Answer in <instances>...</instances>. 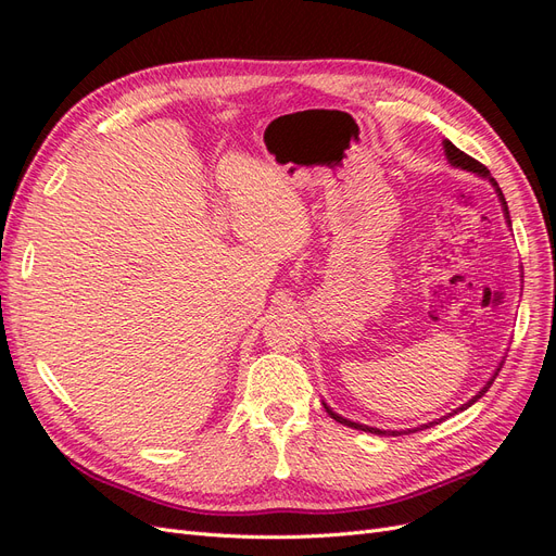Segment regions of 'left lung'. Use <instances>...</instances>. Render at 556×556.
I'll list each match as a JSON object with an SVG mask.
<instances>
[{
    "instance_id": "left-lung-1",
    "label": "left lung",
    "mask_w": 556,
    "mask_h": 556,
    "mask_svg": "<svg viewBox=\"0 0 556 556\" xmlns=\"http://www.w3.org/2000/svg\"><path fill=\"white\" fill-rule=\"evenodd\" d=\"M443 148H445V157H447V162L452 164V166H459V169H466V172H473V174H478V176H482V178H486V180H490L492 185H494V190H496V194H498V201H501V208H503V213H506V220H508V225H510V215H508V204H506V197H503V192H501V188H498V182L490 176V169H486V166L484 164H480L478 160H473V157H470V155H466L464 153V150H459L457 146H454L452 141H443ZM496 371H498V368H496ZM496 376V374H494ZM494 376H492V380L490 382H486L484 387H482V390L473 396V399H470V401H466L464 403V406H459L457 410H452V413H447L445 417H441V419H433V422H429V425H422V427H417V429H408V431H382V429H376V427H366V425H359V422H352V419H345V417H341L339 413H333L329 406H327V403H323V406H325V410L336 419V422H341V425H345V427H352V429H359V431H368V433H378V435H401V433H410V431H419V429H429L431 425H439V422H443V419H447V417H452V415H457V413H462V410H466V408H470V406H473V403L486 392V390H490V387H492V382H494Z\"/></svg>"
}]
</instances>
